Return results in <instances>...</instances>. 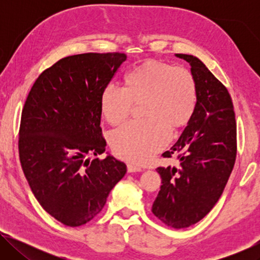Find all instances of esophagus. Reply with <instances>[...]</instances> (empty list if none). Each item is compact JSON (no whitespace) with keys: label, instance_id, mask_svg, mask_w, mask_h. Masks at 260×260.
<instances>
[{"label":"esophagus","instance_id":"1","mask_svg":"<svg viewBox=\"0 0 260 260\" xmlns=\"http://www.w3.org/2000/svg\"><path fill=\"white\" fill-rule=\"evenodd\" d=\"M127 171H128L129 173H133V172H141L142 169H141V167H139V166L128 164V165H127Z\"/></svg>","mask_w":260,"mask_h":260}]
</instances>
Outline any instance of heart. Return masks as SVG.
<instances>
[{
    "label": "heart",
    "instance_id": "obj_1",
    "mask_svg": "<svg viewBox=\"0 0 260 260\" xmlns=\"http://www.w3.org/2000/svg\"><path fill=\"white\" fill-rule=\"evenodd\" d=\"M197 83L190 71L160 60H146L124 77V89L109 86L101 95V111L110 125L124 122L141 104L142 121L112 132L110 144L118 157L147 161L170 140V129H183L196 111Z\"/></svg>",
    "mask_w": 260,
    "mask_h": 260
}]
</instances>
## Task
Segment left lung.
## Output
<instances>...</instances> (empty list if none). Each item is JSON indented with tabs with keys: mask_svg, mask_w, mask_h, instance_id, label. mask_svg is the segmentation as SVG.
Masks as SVG:
<instances>
[{
	"mask_svg": "<svg viewBox=\"0 0 260 260\" xmlns=\"http://www.w3.org/2000/svg\"><path fill=\"white\" fill-rule=\"evenodd\" d=\"M190 64L197 83V107L191 121L171 150L179 167H157L160 190L152 213L177 228L195 225L221 196L236 159V121L227 88L195 56L177 54Z\"/></svg>",
	"mask_w": 260,
	"mask_h": 260,
	"instance_id": "1",
	"label": "left lung"
}]
</instances>
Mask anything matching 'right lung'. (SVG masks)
<instances>
[{"mask_svg": "<svg viewBox=\"0 0 260 260\" xmlns=\"http://www.w3.org/2000/svg\"><path fill=\"white\" fill-rule=\"evenodd\" d=\"M127 56L87 52L59 59L29 90L21 112L19 159L35 199L70 227L85 225L126 173L125 162L101 155V95Z\"/></svg>", "mask_w": 260, "mask_h": 260, "instance_id": "add662e5", "label": "right lung"}]
</instances>
